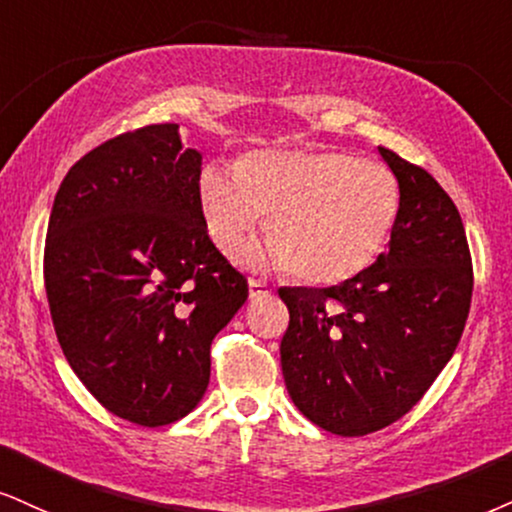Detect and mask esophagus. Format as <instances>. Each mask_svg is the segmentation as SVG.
Here are the masks:
<instances>
[{
  "label": "esophagus",
  "instance_id": "obj_1",
  "mask_svg": "<svg viewBox=\"0 0 512 512\" xmlns=\"http://www.w3.org/2000/svg\"><path fill=\"white\" fill-rule=\"evenodd\" d=\"M273 294V289H270L266 282L261 280H249V299H263V296H270Z\"/></svg>",
  "mask_w": 512,
  "mask_h": 512
}]
</instances>
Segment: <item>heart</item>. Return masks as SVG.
<instances>
[{
  "mask_svg": "<svg viewBox=\"0 0 512 512\" xmlns=\"http://www.w3.org/2000/svg\"><path fill=\"white\" fill-rule=\"evenodd\" d=\"M197 199L211 242L239 258L268 218L275 266L337 285L372 266L401 208L399 180L377 161L332 149H258L232 170L201 168Z\"/></svg>",
  "mask_w": 512,
  "mask_h": 512,
  "instance_id": "b5f03b06",
  "label": "heart"
}]
</instances>
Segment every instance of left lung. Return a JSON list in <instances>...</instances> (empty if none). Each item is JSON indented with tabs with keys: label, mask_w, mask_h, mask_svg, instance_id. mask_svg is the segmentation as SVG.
Instances as JSON below:
<instances>
[{
	"label": "left lung",
	"mask_w": 512,
	"mask_h": 512,
	"mask_svg": "<svg viewBox=\"0 0 512 512\" xmlns=\"http://www.w3.org/2000/svg\"><path fill=\"white\" fill-rule=\"evenodd\" d=\"M380 156L401 189L389 249L342 285L280 289L287 391L339 437L406 415L451 361L470 313L472 261L456 204L427 170L384 147Z\"/></svg>",
	"instance_id": "obj_1"
}]
</instances>
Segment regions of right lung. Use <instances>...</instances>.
Masks as SVG:
<instances>
[{
  "label": "right lung",
  "mask_w": 512,
  "mask_h": 512,
  "mask_svg": "<svg viewBox=\"0 0 512 512\" xmlns=\"http://www.w3.org/2000/svg\"><path fill=\"white\" fill-rule=\"evenodd\" d=\"M180 125L99 144L63 178L44 287L63 356L106 410L161 427L197 408L211 342L249 296L208 237Z\"/></svg>",
  "instance_id": "right-lung-1"
}]
</instances>
